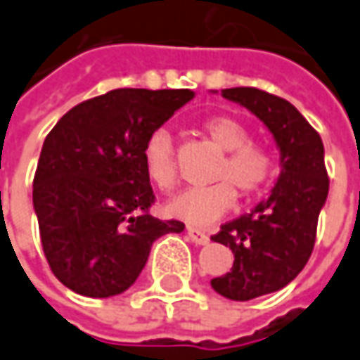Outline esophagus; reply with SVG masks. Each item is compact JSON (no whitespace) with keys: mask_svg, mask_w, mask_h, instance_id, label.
<instances>
[{"mask_svg":"<svg viewBox=\"0 0 360 360\" xmlns=\"http://www.w3.org/2000/svg\"><path fill=\"white\" fill-rule=\"evenodd\" d=\"M188 236H190V240L198 245H206L210 243V236L204 230H200V228H194V226H188Z\"/></svg>","mask_w":360,"mask_h":360,"instance_id":"esophagus-1","label":"esophagus"}]
</instances>
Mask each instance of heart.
<instances>
[{
    "mask_svg": "<svg viewBox=\"0 0 360 360\" xmlns=\"http://www.w3.org/2000/svg\"><path fill=\"white\" fill-rule=\"evenodd\" d=\"M202 134L219 150L221 160L214 170V184L190 188L166 206L174 218L206 226L228 214L238 194L243 198L262 196L277 174L276 152L264 142L252 141V132L240 118L230 115H212L200 122ZM142 166L146 178L162 192L174 190L178 182V162L172 134L166 129L152 130L142 144Z\"/></svg>",
    "mask_w": 360,
    "mask_h": 360,
    "instance_id": "1",
    "label": "heart"
}]
</instances>
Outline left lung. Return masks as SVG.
<instances>
[{
	"label": "left lung",
	"instance_id": "8db88e82",
	"mask_svg": "<svg viewBox=\"0 0 360 360\" xmlns=\"http://www.w3.org/2000/svg\"><path fill=\"white\" fill-rule=\"evenodd\" d=\"M221 96L264 120L283 166L269 196L212 236L233 252L231 271L212 279L214 291L248 301L279 291L309 262L319 212L329 194V176L319 132L289 101L253 86L224 89Z\"/></svg>",
	"mask_w": 360,
	"mask_h": 360
}]
</instances>
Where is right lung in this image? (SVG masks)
I'll list each match as a JSON object with an SVG mask.
<instances>
[{
	"label": "right lung",
	"instance_id": "right-lung-1",
	"mask_svg": "<svg viewBox=\"0 0 360 360\" xmlns=\"http://www.w3.org/2000/svg\"><path fill=\"white\" fill-rule=\"evenodd\" d=\"M194 93L115 89L79 103L53 127L33 178V206L53 276L86 297L127 291L152 243L180 233L178 219L150 216L142 144Z\"/></svg>",
	"mask_w": 360,
	"mask_h": 360
}]
</instances>
